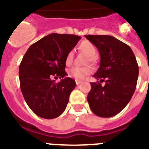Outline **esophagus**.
<instances>
[{
  "label": "esophagus",
  "instance_id": "34e87169",
  "mask_svg": "<svg viewBox=\"0 0 149 149\" xmlns=\"http://www.w3.org/2000/svg\"><path fill=\"white\" fill-rule=\"evenodd\" d=\"M81 81H79V80H76V84H77V85H79V84H81Z\"/></svg>",
  "mask_w": 149,
  "mask_h": 149
}]
</instances>
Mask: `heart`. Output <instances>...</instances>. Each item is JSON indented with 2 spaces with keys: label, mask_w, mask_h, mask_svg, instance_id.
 <instances>
[{
  "label": "heart",
  "mask_w": 149,
  "mask_h": 149,
  "mask_svg": "<svg viewBox=\"0 0 149 149\" xmlns=\"http://www.w3.org/2000/svg\"><path fill=\"white\" fill-rule=\"evenodd\" d=\"M79 49L81 51L85 53L88 56V59L90 62H93L94 60L95 55H96V48L95 45L90 42L84 40L79 44ZM74 53L72 50L69 51L65 56V64L67 65H71L73 60ZM91 72V69L88 67L84 68H79V67H73L70 68L68 70V76L73 79H77V80H82L87 75H89Z\"/></svg>",
  "instance_id": "1"
}]
</instances>
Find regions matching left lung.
<instances>
[{"label":"left lung","mask_w":149,"mask_h":149,"mask_svg":"<svg viewBox=\"0 0 149 149\" xmlns=\"http://www.w3.org/2000/svg\"><path fill=\"white\" fill-rule=\"evenodd\" d=\"M100 54V67L91 82L87 101L97 116L109 118L118 114L131 100L136 89L139 68L131 48L109 35H85ZM104 81L105 85L101 86Z\"/></svg>","instance_id":"obj_1"}]
</instances>
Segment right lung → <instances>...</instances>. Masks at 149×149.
I'll list each match as a JSON object with an SVG mask.
<instances>
[{
    "label": "right lung",
    "instance_id": "add662e5",
    "mask_svg": "<svg viewBox=\"0 0 149 149\" xmlns=\"http://www.w3.org/2000/svg\"><path fill=\"white\" fill-rule=\"evenodd\" d=\"M80 37L50 34L31 45L20 67V89L26 104L37 116L53 119L62 114L70 93L76 87L73 79L65 77V56ZM63 78L56 83L54 77Z\"/></svg>",
    "mask_w": 149,
    "mask_h": 149
}]
</instances>
